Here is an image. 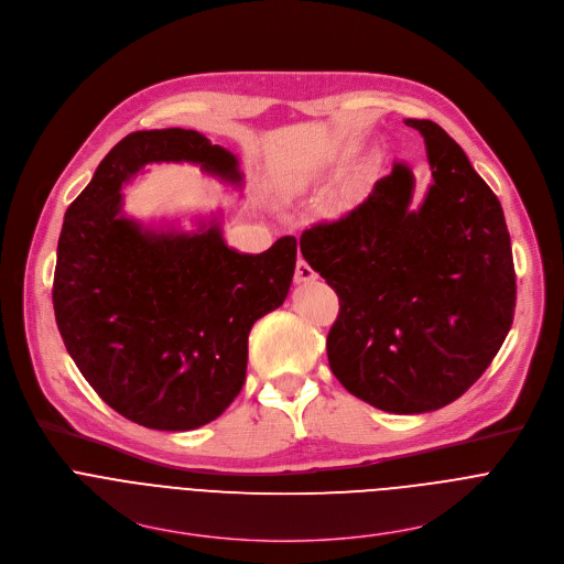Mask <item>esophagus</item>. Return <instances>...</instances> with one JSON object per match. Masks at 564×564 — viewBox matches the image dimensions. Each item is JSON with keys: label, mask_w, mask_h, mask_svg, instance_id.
<instances>
[{"label": "esophagus", "mask_w": 564, "mask_h": 564, "mask_svg": "<svg viewBox=\"0 0 564 564\" xmlns=\"http://www.w3.org/2000/svg\"><path fill=\"white\" fill-rule=\"evenodd\" d=\"M294 281L299 283V285H303V283H312V281H316V272L307 265V261H303V259H299L296 261V272H294Z\"/></svg>", "instance_id": "obj_1"}]
</instances>
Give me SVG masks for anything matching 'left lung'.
I'll use <instances>...</instances> for the list:
<instances>
[{"label":"left lung","mask_w":564,"mask_h":564,"mask_svg":"<svg viewBox=\"0 0 564 564\" xmlns=\"http://www.w3.org/2000/svg\"><path fill=\"white\" fill-rule=\"evenodd\" d=\"M432 181L414 206L405 161L347 217L303 232V259L338 294L327 334L334 377L390 414H425L463 397L498 354L516 307L505 215L463 148L430 119Z\"/></svg>","instance_id":"1"}]
</instances>
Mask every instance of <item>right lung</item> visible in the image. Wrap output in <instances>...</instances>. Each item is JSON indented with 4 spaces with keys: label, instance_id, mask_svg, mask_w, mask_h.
Here are the masks:
<instances>
[{
    "label": "right lung",
    "instance_id": "add662e5",
    "mask_svg": "<svg viewBox=\"0 0 564 564\" xmlns=\"http://www.w3.org/2000/svg\"><path fill=\"white\" fill-rule=\"evenodd\" d=\"M150 163H193L243 191L239 156L183 128L137 130L97 165L68 206L53 305L64 345L90 388L150 430H197L241 392L252 325L283 305L296 239L261 254L226 243L224 213L143 224L123 187Z\"/></svg>",
    "mask_w": 564,
    "mask_h": 564
}]
</instances>
